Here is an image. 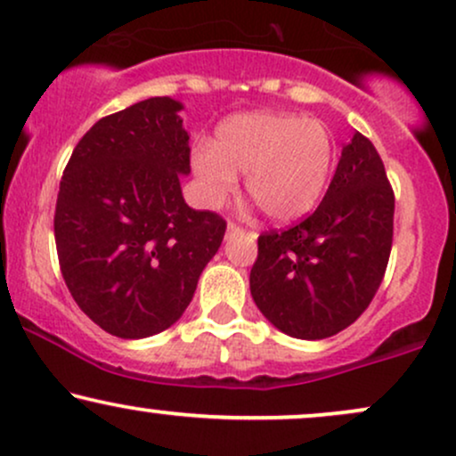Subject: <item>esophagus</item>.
Masks as SVG:
<instances>
[{"instance_id": "34e87169", "label": "esophagus", "mask_w": 456, "mask_h": 456, "mask_svg": "<svg viewBox=\"0 0 456 456\" xmlns=\"http://www.w3.org/2000/svg\"><path fill=\"white\" fill-rule=\"evenodd\" d=\"M237 234H243V228H239L237 224H228V228H226V239L237 237Z\"/></svg>"}]
</instances>
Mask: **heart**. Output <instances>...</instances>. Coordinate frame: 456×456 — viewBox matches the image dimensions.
<instances>
[{
	"label": "heart",
	"instance_id": "obj_1",
	"mask_svg": "<svg viewBox=\"0 0 456 456\" xmlns=\"http://www.w3.org/2000/svg\"><path fill=\"white\" fill-rule=\"evenodd\" d=\"M335 164V138L326 123L290 112H245L219 123L213 144L198 142L191 168L207 207L237 191L245 173L248 194L277 224L312 213Z\"/></svg>",
	"mask_w": 456,
	"mask_h": 456
}]
</instances>
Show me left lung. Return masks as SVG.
Listing matches in <instances>:
<instances>
[{
    "label": "left lung",
    "instance_id": "1",
    "mask_svg": "<svg viewBox=\"0 0 456 456\" xmlns=\"http://www.w3.org/2000/svg\"><path fill=\"white\" fill-rule=\"evenodd\" d=\"M393 216L395 194L382 158L356 132L312 216L258 237L249 290L262 315L297 339H326L347 329L382 283Z\"/></svg>",
    "mask_w": 456,
    "mask_h": 456
}]
</instances>
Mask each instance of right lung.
<instances>
[{"mask_svg": "<svg viewBox=\"0 0 456 456\" xmlns=\"http://www.w3.org/2000/svg\"><path fill=\"white\" fill-rule=\"evenodd\" d=\"M183 104L149 98L95 123L59 183L55 243L77 305L106 333L142 339L173 326L222 245L226 222L187 207Z\"/></svg>", "mask_w": 456, "mask_h": 456, "instance_id": "obj_1", "label": "right lung"}]
</instances>
